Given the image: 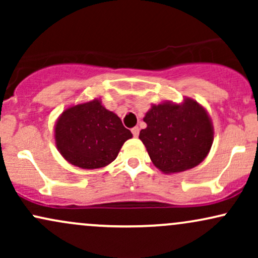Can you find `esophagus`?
Listing matches in <instances>:
<instances>
[{
    "mask_svg": "<svg viewBox=\"0 0 258 258\" xmlns=\"http://www.w3.org/2000/svg\"><path fill=\"white\" fill-rule=\"evenodd\" d=\"M132 131V135H133V137H138V135H139V128L137 126L136 127H133V128L131 130Z\"/></svg>",
    "mask_w": 258,
    "mask_h": 258,
    "instance_id": "34e87169",
    "label": "esophagus"
}]
</instances>
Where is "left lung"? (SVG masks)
<instances>
[{"label": "left lung", "mask_w": 258, "mask_h": 258, "mask_svg": "<svg viewBox=\"0 0 258 258\" xmlns=\"http://www.w3.org/2000/svg\"><path fill=\"white\" fill-rule=\"evenodd\" d=\"M139 132L153 164L164 173H178L203 162L214 143V126L206 109L185 97L180 104H153Z\"/></svg>", "instance_id": "left-lung-1"}]
</instances>
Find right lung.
<instances>
[{
    "instance_id": "obj_1",
    "label": "right lung",
    "mask_w": 258,
    "mask_h": 258,
    "mask_svg": "<svg viewBox=\"0 0 258 258\" xmlns=\"http://www.w3.org/2000/svg\"><path fill=\"white\" fill-rule=\"evenodd\" d=\"M132 133L100 99L69 106L55 121V146L69 164L85 170L104 167L116 159Z\"/></svg>"
}]
</instances>
